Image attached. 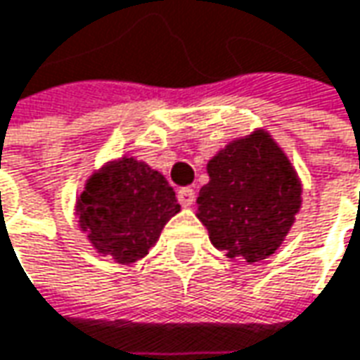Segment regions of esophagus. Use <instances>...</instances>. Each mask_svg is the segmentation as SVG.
Listing matches in <instances>:
<instances>
[{"mask_svg":"<svg viewBox=\"0 0 360 360\" xmlns=\"http://www.w3.org/2000/svg\"><path fill=\"white\" fill-rule=\"evenodd\" d=\"M177 199H179V203L183 207H189V205L195 203V191L191 187H181L179 191H177Z\"/></svg>","mask_w":360,"mask_h":360,"instance_id":"obj_1","label":"esophagus"}]
</instances>
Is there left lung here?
Instances as JSON below:
<instances>
[{
  "label": "left lung",
  "mask_w": 360,
  "mask_h": 360,
  "mask_svg": "<svg viewBox=\"0 0 360 360\" xmlns=\"http://www.w3.org/2000/svg\"><path fill=\"white\" fill-rule=\"evenodd\" d=\"M210 183L197 217L229 258L259 262L284 242L300 210V181L288 157L264 131L229 143L207 163Z\"/></svg>",
  "instance_id": "left-lung-1"
}]
</instances>
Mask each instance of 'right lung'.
Segmentation results:
<instances>
[{"label": "right lung", "instance_id": "right-lung-1", "mask_svg": "<svg viewBox=\"0 0 360 360\" xmlns=\"http://www.w3.org/2000/svg\"><path fill=\"white\" fill-rule=\"evenodd\" d=\"M179 210L163 175L127 157L94 173L76 203L88 240L118 264L143 258Z\"/></svg>", "mask_w": 360, "mask_h": 360}]
</instances>
